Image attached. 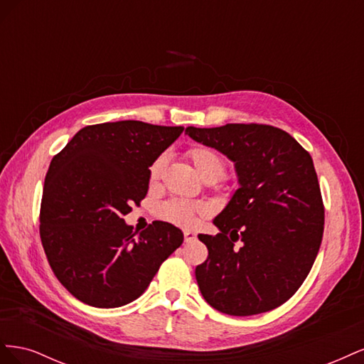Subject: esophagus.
I'll list each match as a JSON object with an SVG mask.
<instances>
[{
    "label": "esophagus",
    "instance_id": "esophagus-1",
    "mask_svg": "<svg viewBox=\"0 0 364 364\" xmlns=\"http://www.w3.org/2000/svg\"><path fill=\"white\" fill-rule=\"evenodd\" d=\"M183 238H185V243H191V241H194L197 238V235L194 232H191V230H185Z\"/></svg>",
    "mask_w": 364,
    "mask_h": 364
}]
</instances>
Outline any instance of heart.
<instances>
[{
    "label": "heart",
    "mask_w": 364,
    "mask_h": 364,
    "mask_svg": "<svg viewBox=\"0 0 364 364\" xmlns=\"http://www.w3.org/2000/svg\"><path fill=\"white\" fill-rule=\"evenodd\" d=\"M188 158L191 159L197 173L205 182H217L223 178L228 170L226 159L220 153L211 147H193L188 150ZM165 158L161 156L150 165L149 176L150 181H156L164 168ZM205 205L200 202H186V200H168L161 206V215L168 222L190 228L197 218L205 214Z\"/></svg>",
    "instance_id": "obj_1"
}]
</instances>
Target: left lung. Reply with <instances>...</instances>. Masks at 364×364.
<instances>
[{
  "instance_id": "1",
  "label": "left lung",
  "mask_w": 364,
  "mask_h": 364,
  "mask_svg": "<svg viewBox=\"0 0 364 364\" xmlns=\"http://www.w3.org/2000/svg\"><path fill=\"white\" fill-rule=\"evenodd\" d=\"M185 134L235 164L240 188L200 234L196 267L205 301L230 316L273 310L301 287L322 243L325 209L313 159L287 132L267 124L186 127ZM239 241V246L235 243Z\"/></svg>"
}]
</instances>
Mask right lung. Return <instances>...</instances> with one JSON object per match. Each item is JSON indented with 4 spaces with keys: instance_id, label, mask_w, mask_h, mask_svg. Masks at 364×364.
Instances as JSON below:
<instances>
[{
    "instance_id": "right-lung-1",
    "label": "right lung",
    "mask_w": 364,
    "mask_h": 364,
    "mask_svg": "<svg viewBox=\"0 0 364 364\" xmlns=\"http://www.w3.org/2000/svg\"><path fill=\"white\" fill-rule=\"evenodd\" d=\"M182 126L115 121L86 126L53 158L43 182L41 241L60 284L98 308L123 306L146 291L183 234L167 222L134 232L124 215L149 191V167Z\"/></svg>"
}]
</instances>
